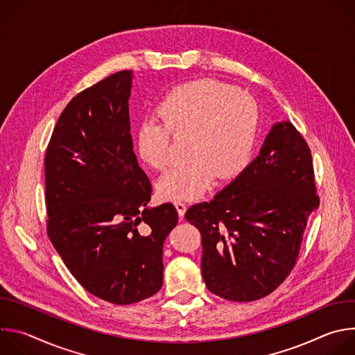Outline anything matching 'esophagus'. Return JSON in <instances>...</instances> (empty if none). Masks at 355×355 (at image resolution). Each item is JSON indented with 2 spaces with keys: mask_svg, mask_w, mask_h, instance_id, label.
<instances>
[{
  "mask_svg": "<svg viewBox=\"0 0 355 355\" xmlns=\"http://www.w3.org/2000/svg\"><path fill=\"white\" fill-rule=\"evenodd\" d=\"M174 207H175V209H177L178 215L182 218V216H184V214H185V211H187V205L184 204L182 200H175V202H174Z\"/></svg>",
  "mask_w": 355,
  "mask_h": 355,
  "instance_id": "obj_1",
  "label": "esophagus"
}]
</instances>
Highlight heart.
Here are the masks:
<instances>
[{"label": "heart", "mask_w": 355, "mask_h": 355, "mask_svg": "<svg viewBox=\"0 0 355 355\" xmlns=\"http://www.w3.org/2000/svg\"><path fill=\"white\" fill-rule=\"evenodd\" d=\"M157 119L141 122L135 135L139 159L163 170L170 164L174 137H188L187 164L157 182L163 199L181 200L204 195L219 177L237 175L250 162L257 140L260 114L248 94L212 78L173 88L156 108Z\"/></svg>", "instance_id": "1"}]
</instances>
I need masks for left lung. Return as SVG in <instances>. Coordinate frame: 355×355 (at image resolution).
<instances>
[{"label": "left lung", "instance_id": "left-lung-1", "mask_svg": "<svg viewBox=\"0 0 355 355\" xmlns=\"http://www.w3.org/2000/svg\"><path fill=\"white\" fill-rule=\"evenodd\" d=\"M319 202L306 140L291 122L275 123L260 155L237 178L185 212L200 233L208 289L232 302L275 291L296 264Z\"/></svg>", "mask_w": 355, "mask_h": 355}]
</instances>
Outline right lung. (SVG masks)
<instances>
[{
	"instance_id": "obj_1",
	"label": "right lung",
	"mask_w": 355,
	"mask_h": 355,
	"mask_svg": "<svg viewBox=\"0 0 355 355\" xmlns=\"http://www.w3.org/2000/svg\"><path fill=\"white\" fill-rule=\"evenodd\" d=\"M132 71L78 92L60 114L44 156L47 236L94 296L130 305L163 285V243L178 222L167 202L147 208L151 184L133 151Z\"/></svg>"
}]
</instances>
